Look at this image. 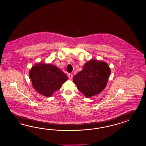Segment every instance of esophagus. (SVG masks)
Masks as SVG:
<instances>
[{"instance_id":"esophagus-1","label":"esophagus","mask_w":146,"mask_h":146,"mask_svg":"<svg viewBox=\"0 0 146 146\" xmlns=\"http://www.w3.org/2000/svg\"><path fill=\"white\" fill-rule=\"evenodd\" d=\"M68 77L70 79H72V77H73V75L71 73H70V74H68Z\"/></svg>"}]
</instances>
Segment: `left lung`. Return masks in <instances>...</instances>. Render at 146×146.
<instances>
[{"label": "left lung", "instance_id": "8db88e82", "mask_svg": "<svg viewBox=\"0 0 146 146\" xmlns=\"http://www.w3.org/2000/svg\"><path fill=\"white\" fill-rule=\"evenodd\" d=\"M110 73L111 69L106 62L91 60L84 64L82 71L74 76L73 81L79 91L88 98L104 89Z\"/></svg>", "mask_w": 146, "mask_h": 146}]
</instances>
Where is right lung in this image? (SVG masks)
I'll return each instance as SVG.
<instances>
[{"mask_svg": "<svg viewBox=\"0 0 146 146\" xmlns=\"http://www.w3.org/2000/svg\"><path fill=\"white\" fill-rule=\"evenodd\" d=\"M30 77L34 89L46 97L51 96L68 79L67 76L56 66L41 63L33 66Z\"/></svg>", "mask_w": 146, "mask_h": 146, "instance_id": "add662e5", "label": "right lung"}]
</instances>
